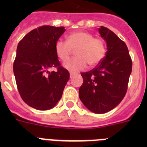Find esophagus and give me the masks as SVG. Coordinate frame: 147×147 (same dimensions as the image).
<instances>
[{"mask_svg": "<svg viewBox=\"0 0 147 147\" xmlns=\"http://www.w3.org/2000/svg\"><path fill=\"white\" fill-rule=\"evenodd\" d=\"M74 75H75L74 73H70V77H73Z\"/></svg>", "mask_w": 147, "mask_h": 147, "instance_id": "obj_1", "label": "esophagus"}]
</instances>
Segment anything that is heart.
<instances>
[{
  "label": "heart",
  "instance_id": "heart-1",
  "mask_svg": "<svg viewBox=\"0 0 147 147\" xmlns=\"http://www.w3.org/2000/svg\"><path fill=\"white\" fill-rule=\"evenodd\" d=\"M72 49H76V57L65 64V67L72 72L84 70L88 64L90 67L97 65L106 54V46L103 40L83 31L72 32L67 35L66 41L58 40L54 45L56 55L63 62L70 57Z\"/></svg>",
  "mask_w": 147,
  "mask_h": 147
}]
</instances>
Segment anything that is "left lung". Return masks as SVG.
<instances>
[{
    "instance_id": "1",
    "label": "left lung",
    "mask_w": 147,
    "mask_h": 147,
    "mask_svg": "<svg viewBox=\"0 0 147 147\" xmlns=\"http://www.w3.org/2000/svg\"><path fill=\"white\" fill-rule=\"evenodd\" d=\"M98 32L107 51L96 67L81 73L83 84L79 94L88 110L100 114L115 108L125 96L132 62L127 45L114 32L104 26Z\"/></svg>"
}]
</instances>
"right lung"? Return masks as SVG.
<instances>
[{
  "instance_id": "1",
  "label": "right lung",
  "mask_w": 147,
  "mask_h": 147,
  "mask_svg": "<svg viewBox=\"0 0 147 147\" xmlns=\"http://www.w3.org/2000/svg\"><path fill=\"white\" fill-rule=\"evenodd\" d=\"M64 27L42 26L33 29L20 40L13 71L22 99L39 110L52 108L61 98L69 80V72L61 66L56 55V41ZM56 71H49L51 68Z\"/></svg>"
}]
</instances>
